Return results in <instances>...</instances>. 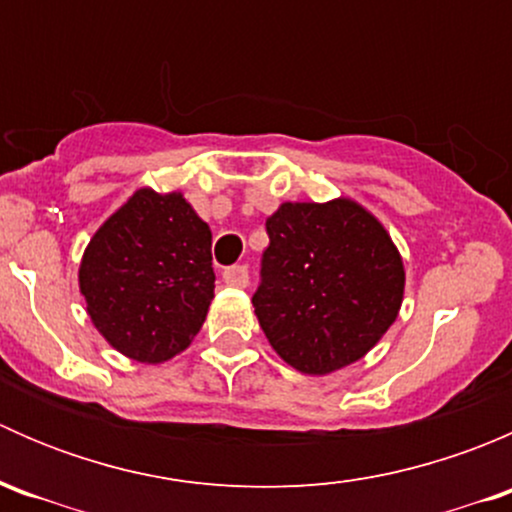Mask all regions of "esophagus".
I'll list each match as a JSON object with an SVG mask.
<instances>
[{"label":"esophagus","mask_w":512,"mask_h":512,"mask_svg":"<svg viewBox=\"0 0 512 512\" xmlns=\"http://www.w3.org/2000/svg\"><path fill=\"white\" fill-rule=\"evenodd\" d=\"M223 280L232 287H247V280H250V275H247L245 265H232L223 272Z\"/></svg>","instance_id":"obj_1"}]
</instances>
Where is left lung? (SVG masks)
<instances>
[{"instance_id":"left-lung-1","label":"left lung","mask_w":512,"mask_h":512,"mask_svg":"<svg viewBox=\"0 0 512 512\" xmlns=\"http://www.w3.org/2000/svg\"><path fill=\"white\" fill-rule=\"evenodd\" d=\"M257 322L285 364L327 376L364 359L399 317V247L352 198L282 203L267 218Z\"/></svg>"}]
</instances>
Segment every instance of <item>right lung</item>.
<instances>
[{
	"label": "right lung",
	"instance_id": "add662e5",
	"mask_svg": "<svg viewBox=\"0 0 512 512\" xmlns=\"http://www.w3.org/2000/svg\"><path fill=\"white\" fill-rule=\"evenodd\" d=\"M213 232L180 190L138 188L86 245L79 289L116 352L163 364L190 347L215 297Z\"/></svg>",
	"mask_w": 512,
	"mask_h": 512
}]
</instances>
